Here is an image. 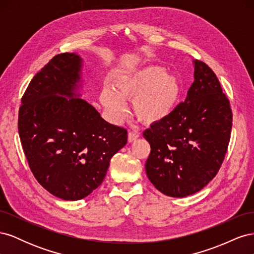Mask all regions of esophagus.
Wrapping results in <instances>:
<instances>
[{"label": "esophagus", "mask_w": 254, "mask_h": 254, "mask_svg": "<svg viewBox=\"0 0 254 254\" xmlns=\"http://www.w3.org/2000/svg\"><path fill=\"white\" fill-rule=\"evenodd\" d=\"M139 136H140V134L137 133V132L130 131L128 133V142L129 143H132V142H134V141H136L137 139H139Z\"/></svg>", "instance_id": "obj_1"}]
</instances>
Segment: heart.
<instances>
[{
    "mask_svg": "<svg viewBox=\"0 0 254 254\" xmlns=\"http://www.w3.org/2000/svg\"><path fill=\"white\" fill-rule=\"evenodd\" d=\"M118 94L105 89L101 102L115 120L127 112L125 99L133 101L136 118L146 124L166 118L176 107L180 96V83L175 76L167 75L164 67L149 65L123 75L115 82Z\"/></svg>",
    "mask_w": 254,
    "mask_h": 254,
    "instance_id": "b5f03b06",
    "label": "heart"
}]
</instances>
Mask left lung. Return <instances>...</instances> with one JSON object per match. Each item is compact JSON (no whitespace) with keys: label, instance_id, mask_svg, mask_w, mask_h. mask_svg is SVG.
Instances as JSON below:
<instances>
[{"label":"left lung","instance_id":"left-lung-1","mask_svg":"<svg viewBox=\"0 0 254 254\" xmlns=\"http://www.w3.org/2000/svg\"><path fill=\"white\" fill-rule=\"evenodd\" d=\"M194 82L184 102L143 135L150 144L145 170L166 196L187 197L203 189L224 162L232 129L230 101L212 68L195 60Z\"/></svg>","mask_w":254,"mask_h":254}]
</instances>
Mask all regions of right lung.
<instances>
[{
	"label": "right lung",
	"mask_w": 254,
	"mask_h": 254,
	"mask_svg": "<svg viewBox=\"0 0 254 254\" xmlns=\"http://www.w3.org/2000/svg\"><path fill=\"white\" fill-rule=\"evenodd\" d=\"M80 67L76 54L54 56L30 80L19 109L30 171L64 200H79L101 186L110 159L127 143L125 128L109 124L76 93Z\"/></svg>",
	"instance_id": "obj_1"
}]
</instances>
